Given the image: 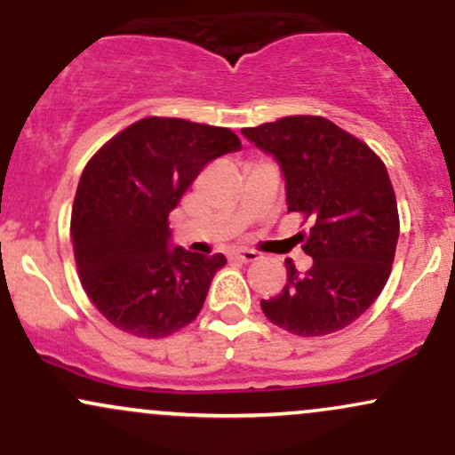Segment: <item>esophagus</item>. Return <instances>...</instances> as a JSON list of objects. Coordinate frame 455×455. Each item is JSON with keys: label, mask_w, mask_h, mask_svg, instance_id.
Returning a JSON list of instances; mask_svg holds the SVG:
<instances>
[{"label": "esophagus", "mask_w": 455, "mask_h": 455, "mask_svg": "<svg viewBox=\"0 0 455 455\" xmlns=\"http://www.w3.org/2000/svg\"><path fill=\"white\" fill-rule=\"evenodd\" d=\"M233 257L242 260V263H254L259 259V254L254 250H237V252H233Z\"/></svg>", "instance_id": "1"}]
</instances>
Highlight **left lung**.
<instances>
[{
    "label": "left lung",
    "instance_id": "8db88e82",
    "mask_svg": "<svg viewBox=\"0 0 455 455\" xmlns=\"http://www.w3.org/2000/svg\"><path fill=\"white\" fill-rule=\"evenodd\" d=\"M274 156L284 177L286 207L312 224L299 233L312 267L286 259V284L260 299L265 316L295 336H325L351 325L389 278L400 222L387 169L368 145L316 115H293L243 128Z\"/></svg>",
    "mask_w": 455,
    "mask_h": 455
}]
</instances>
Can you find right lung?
I'll list each match as a JSON object with an SVG mask.
<instances>
[{
	"mask_svg": "<svg viewBox=\"0 0 455 455\" xmlns=\"http://www.w3.org/2000/svg\"><path fill=\"white\" fill-rule=\"evenodd\" d=\"M239 149L228 128L148 117L90 160L70 231L83 289L108 323L164 338L198 316L227 259L173 245L169 213L207 162Z\"/></svg>",
	"mask_w": 455,
	"mask_h": 455,
	"instance_id": "obj_1",
	"label": "right lung"
}]
</instances>
